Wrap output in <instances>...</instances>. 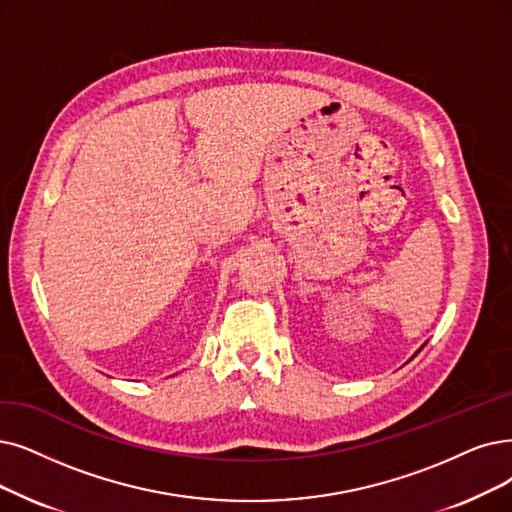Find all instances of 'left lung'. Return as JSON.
<instances>
[{"mask_svg": "<svg viewBox=\"0 0 512 512\" xmlns=\"http://www.w3.org/2000/svg\"><path fill=\"white\" fill-rule=\"evenodd\" d=\"M420 349H422V346H420ZM418 353H420V351H418Z\"/></svg>", "mask_w": 512, "mask_h": 512, "instance_id": "obj_1", "label": "left lung"}]
</instances>
